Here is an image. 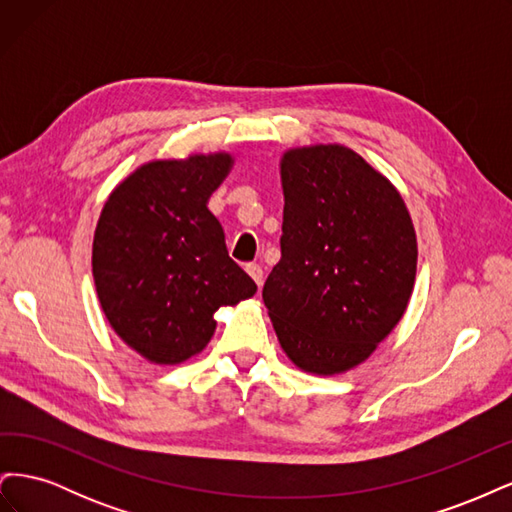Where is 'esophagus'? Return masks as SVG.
<instances>
[{"instance_id":"34e87169","label":"esophagus","mask_w":512,"mask_h":512,"mask_svg":"<svg viewBox=\"0 0 512 512\" xmlns=\"http://www.w3.org/2000/svg\"><path fill=\"white\" fill-rule=\"evenodd\" d=\"M245 271L250 273V277H252V280H254L258 286H262V282H265V271H262L260 265H247Z\"/></svg>"}]
</instances>
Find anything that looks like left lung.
Returning a JSON list of instances; mask_svg holds the SVG:
<instances>
[{
  "label": "left lung",
  "mask_w": 512,
  "mask_h": 512,
  "mask_svg": "<svg viewBox=\"0 0 512 512\" xmlns=\"http://www.w3.org/2000/svg\"><path fill=\"white\" fill-rule=\"evenodd\" d=\"M282 258L262 299L280 346L305 374L367 361L404 318L416 232L399 190L350 147L284 151Z\"/></svg>",
  "instance_id": "1"
}]
</instances>
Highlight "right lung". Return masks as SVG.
Listing matches in <instances>:
<instances>
[{"label": "right lung", "mask_w": 512, "mask_h": 512, "mask_svg": "<svg viewBox=\"0 0 512 512\" xmlns=\"http://www.w3.org/2000/svg\"><path fill=\"white\" fill-rule=\"evenodd\" d=\"M232 164L226 151L151 160L102 207L91 247L98 301L123 344L149 363L203 352L218 327L213 314L256 294L207 207Z\"/></svg>", "instance_id": "add662e5"}]
</instances>
